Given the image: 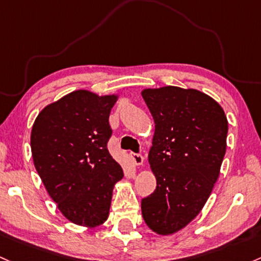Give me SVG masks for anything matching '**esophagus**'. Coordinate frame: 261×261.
Listing matches in <instances>:
<instances>
[{
  "label": "esophagus",
  "mask_w": 261,
  "mask_h": 261,
  "mask_svg": "<svg viewBox=\"0 0 261 261\" xmlns=\"http://www.w3.org/2000/svg\"><path fill=\"white\" fill-rule=\"evenodd\" d=\"M130 157H131V161L134 162V165L141 166L142 163H144V156H142V154L131 152L130 153Z\"/></svg>",
  "instance_id": "esophagus-1"
}]
</instances>
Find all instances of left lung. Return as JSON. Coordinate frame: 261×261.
<instances>
[{
  "instance_id": "1",
  "label": "left lung",
  "mask_w": 261,
  "mask_h": 261,
  "mask_svg": "<svg viewBox=\"0 0 261 261\" xmlns=\"http://www.w3.org/2000/svg\"><path fill=\"white\" fill-rule=\"evenodd\" d=\"M154 121L148 153L156 190L141 200L146 224L161 236L185 228L199 213L218 179L228 121L216 100L194 89H145Z\"/></svg>"
}]
</instances>
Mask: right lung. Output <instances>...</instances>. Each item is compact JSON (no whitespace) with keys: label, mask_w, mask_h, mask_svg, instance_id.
I'll list each match as a JSON object with an SVG mask.
<instances>
[{"label":"right lung","mask_w":261,"mask_h":261,"mask_svg":"<svg viewBox=\"0 0 261 261\" xmlns=\"http://www.w3.org/2000/svg\"><path fill=\"white\" fill-rule=\"evenodd\" d=\"M116 95L76 90L45 107L31 134L33 162L63 216L98 227L108 219L114 186L124 177L108 150Z\"/></svg>","instance_id":"1"}]
</instances>
